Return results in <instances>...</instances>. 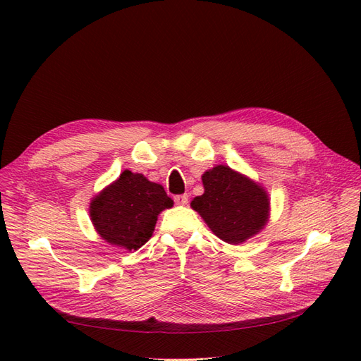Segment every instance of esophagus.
Instances as JSON below:
<instances>
[{"label":"esophagus","mask_w":361,"mask_h":361,"mask_svg":"<svg viewBox=\"0 0 361 361\" xmlns=\"http://www.w3.org/2000/svg\"><path fill=\"white\" fill-rule=\"evenodd\" d=\"M174 202H176V204H180V206H185L188 203V195H174Z\"/></svg>","instance_id":"obj_1"}]
</instances>
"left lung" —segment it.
<instances>
[{
	"label": "left lung",
	"mask_w": 361,
	"mask_h": 361,
	"mask_svg": "<svg viewBox=\"0 0 361 361\" xmlns=\"http://www.w3.org/2000/svg\"><path fill=\"white\" fill-rule=\"evenodd\" d=\"M204 192L191 207L221 241L239 245L264 231L269 220V195L259 182L228 166H215L202 176Z\"/></svg>",
	"instance_id": "left-lung-1"
}]
</instances>
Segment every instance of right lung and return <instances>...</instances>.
<instances>
[{"instance_id":"1","label":"right lung","mask_w":361,"mask_h":361,"mask_svg":"<svg viewBox=\"0 0 361 361\" xmlns=\"http://www.w3.org/2000/svg\"><path fill=\"white\" fill-rule=\"evenodd\" d=\"M173 200L159 183L145 174L122 171L90 202V220L105 243L135 251L154 235L158 215L170 209Z\"/></svg>"}]
</instances>
